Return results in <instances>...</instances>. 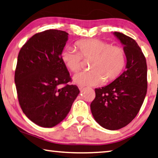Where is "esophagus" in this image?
Segmentation results:
<instances>
[{
    "label": "esophagus",
    "mask_w": 158,
    "mask_h": 158,
    "mask_svg": "<svg viewBox=\"0 0 158 158\" xmlns=\"http://www.w3.org/2000/svg\"><path fill=\"white\" fill-rule=\"evenodd\" d=\"M78 88H79V89L80 91H81L82 89L84 88V86H82V85H78Z\"/></svg>",
    "instance_id": "1"
}]
</instances>
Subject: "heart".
Here are the masks:
<instances>
[{
  "label": "heart",
  "mask_w": 158,
  "mask_h": 158,
  "mask_svg": "<svg viewBox=\"0 0 158 158\" xmlns=\"http://www.w3.org/2000/svg\"><path fill=\"white\" fill-rule=\"evenodd\" d=\"M77 52L66 48L61 58L65 67L73 73L81 69L82 57L90 60L91 71L76 74L73 78L77 84L82 86H97L103 81H114L120 76L126 65V53L118 46L112 45L99 39L81 40L76 42Z\"/></svg>",
  "instance_id": "obj_1"
}]
</instances>
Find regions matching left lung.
Segmentation results:
<instances>
[{"label":"left lung","instance_id":"1","mask_svg":"<svg viewBox=\"0 0 158 158\" xmlns=\"http://www.w3.org/2000/svg\"><path fill=\"white\" fill-rule=\"evenodd\" d=\"M113 34L123 45L126 69L109 85L96 89L90 106L95 121L110 131L123 128L135 118L148 88L146 60L138 43L121 32Z\"/></svg>","mask_w":158,"mask_h":158}]
</instances>
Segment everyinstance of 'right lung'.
<instances>
[{
	"label": "right lung",
	"mask_w": 158,
	"mask_h": 158,
	"mask_svg": "<svg viewBox=\"0 0 158 158\" xmlns=\"http://www.w3.org/2000/svg\"><path fill=\"white\" fill-rule=\"evenodd\" d=\"M67 32L48 30L37 33L18 54L15 83L21 109L30 121L52 128L69 114L79 94L71 81L61 55L68 40ZM61 84H66L62 88Z\"/></svg>",
	"instance_id": "right-lung-1"
}]
</instances>
